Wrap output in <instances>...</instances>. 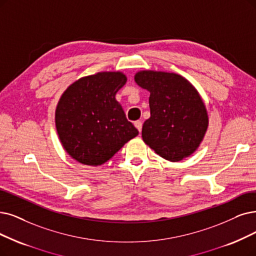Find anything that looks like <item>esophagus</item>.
Instances as JSON below:
<instances>
[{
    "mask_svg": "<svg viewBox=\"0 0 256 256\" xmlns=\"http://www.w3.org/2000/svg\"><path fill=\"white\" fill-rule=\"evenodd\" d=\"M134 126H136V128L140 132L142 131V124L140 120H136V122H134Z\"/></svg>",
    "mask_w": 256,
    "mask_h": 256,
    "instance_id": "34e87169",
    "label": "esophagus"
}]
</instances>
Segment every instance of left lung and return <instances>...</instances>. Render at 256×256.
<instances>
[{
    "instance_id": "obj_1",
    "label": "left lung",
    "mask_w": 256,
    "mask_h": 256,
    "mask_svg": "<svg viewBox=\"0 0 256 256\" xmlns=\"http://www.w3.org/2000/svg\"><path fill=\"white\" fill-rule=\"evenodd\" d=\"M134 80L150 92V118L142 128L145 144L170 162L193 154L209 126L208 111L196 88L187 78L167 71L140 70Z\"/></svg>"
}]
</instances>
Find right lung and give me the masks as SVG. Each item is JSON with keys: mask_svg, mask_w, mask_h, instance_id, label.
Segmentation results:
<instances>
[{"mask_svg": "<svg viewBox=\"0 0 256 256\" xmlns=\"http://www.w3.org/2000/svg\"><path fill=\"white\" fill-rule=\"evenodd\" d=\"M126 82L120 71H100L76 80L60 96L56 128L70 158L87 166L103 165L138 134L116 100Z\"/></svg>", "mask_w": 256, "mask_h": 256, "instance_id": "right-lung-1", "label": "right lung"}]
</instances>
